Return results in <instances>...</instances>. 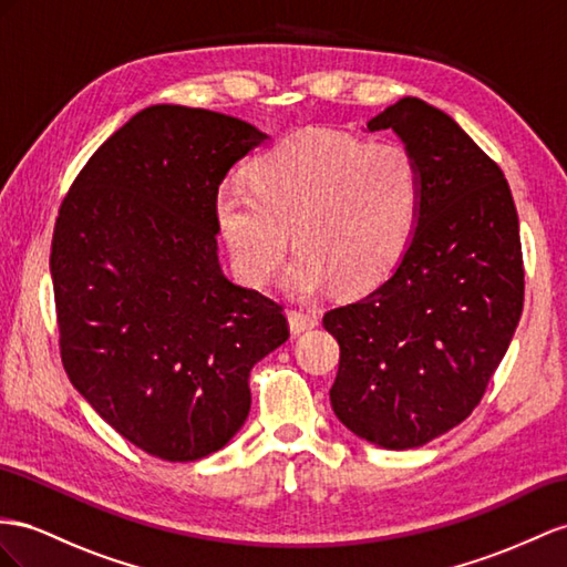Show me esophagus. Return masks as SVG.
<instances>
[{
  "mask_svg": "<svg viewBox=\"0 0 567 567\" xmlns=\"http://www.w3.org/2000/svg\"><path fill=\"white\" fill-rule=\"evenodd\" d=\"M287 321H289V330H292L295 336H299V332L318 326V316L311 311H303V309H289Z\"/></svg>",
  "mask_w": 567,
  "mask_h": 567,
  "instance_id": "obj_1",
  "label": "esophagus"
}]
</instances>
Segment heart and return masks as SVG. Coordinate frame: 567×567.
Instances as JSON below:
<instances>
[{
	"label": "heart",
	"mask_w": 567,
	"mask_h": 567,
	"mask_svg": "<svg viewBox=\"0 0 567 567\" xmlns=\"http://www.w3.org/2000/svg\"><path fill=\"white\" fill-rule=\"evenodd\" d=\"M251 188L223 186L215 215L241 278L264 287L292 244L285 272L292 295L336 280L361 292L398 266L422 206V174L395 141L367 143L336 132H301L254 159Z\"/></svg>",
	"instance_id": "heart-1"
}]
</instances>
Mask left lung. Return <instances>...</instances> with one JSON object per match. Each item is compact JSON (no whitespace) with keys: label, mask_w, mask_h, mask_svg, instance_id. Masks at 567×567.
Returning <instances> with one entry per match:
<instances>
[{"label":"left lung","mask_w":567,"mask_h":567,"mask_svg":"<svg viewBox=\"0 0 567 567\" xmlns=\"http://www.w3.org/2000/svg\"><path fill=\"white\" fill-rule=\"evenodd\" d=\"M393 128L422 174V206L400 264L330 309L340 367L332 412L373 445L419 447L482 402L525 303L519 220L503 169L453 117L402 97L367 124Z\"/></svg>","instance_id":"1"}]
</instances>
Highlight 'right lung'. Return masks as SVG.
<instances>
[{
	"instance_id": "right-lung-1",
	"label": "right lung",
	"mask_w": 567,
	"mask_h": 567,
	"mask_svg": "<svg viewBox=\"0 0 567 567\" xmlns=\"http://www.w3.org/2000/svg\"><path fill=\"white\" fill-rule=\"evenodd\" d=\"M266 138L220 112L145 107L91 155L56 215L64 371L153 457L220 450L249 416L254 364L289 338L280 303L217 260V188Z\"/></svg>"
}]
</instances>
